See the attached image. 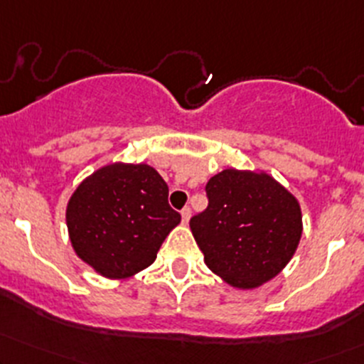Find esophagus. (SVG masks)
Listing matches in <instances>:
<instances>
[{
  "label": "esophagus",
  "instance_id": "esophagus-1",
  "mask_svg": "<svg viewBox=\"0 0 364 364\" xmlns=\"http://www.w3.org/2000/svg\"><path fill=\"white\" fill-rule=\"evenodd\" d=\"M190 215H191V209H190V207H185V209L181 210V218H183V223H188Z\"/></svg>",
  "mask_w": 364,
  "mask_h": 364
}]
</instances>
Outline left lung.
Listing matches in <instances>:
<instances>
[{
  "label": "left lung",
  "instance_id": "left-lung-1",
  "mask_svg": "<svg viewBox=\"0 0 364 364\" xmlns=\"http://www.w3.org/2000/svg\"><path fill=\"white\" fill-rule=\"evenodd\" d=\"M209 205L190 219L203 261L226 283L255 289L277 277L302 235L299 202L271 176L225 169L205 185Z\"/></svg>",
  "mask_w": 364,
  "mask_h": 364
}]
</instances>
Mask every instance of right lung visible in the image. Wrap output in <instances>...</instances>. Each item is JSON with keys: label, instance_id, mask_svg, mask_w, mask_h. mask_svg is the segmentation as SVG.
Masks as SVG:
<instances>
[{"label": "right lung", "instance_id": "add662e5", "mask_svg": "<svg viewBox=\"0 0 364 364\" xmlns=\"http://www.w3.org/2000/svg\"><path fill=\"white\" fill-rule=\"evenodd\" d=\"M169 188L146 164H112L86 178L67 205L75 254L107 278L149 267L164 238L181 221Z\"/></svg>", "mask_w": 364, "mask_h": 364}]
</instances>
